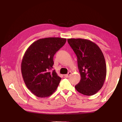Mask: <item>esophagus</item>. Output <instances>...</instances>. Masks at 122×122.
<instances>
[{
  "instance_id": "1",
  "label": "esophagus",
  "mask_w": 122,
  "mask_h": 122,
  "mask_svg": "<svg viewBox=\"0 0 122 122\" xmlns=\"http://www.w3.org/2000/svg\"><path fill=\"white\" fill-rule=\"evenodd\" d=\"M71 71H69L68 73V74H66V75H65L64 76L65 77H66V78H68L69 77L71 76Z\"/></svg>"
}]
</instances>
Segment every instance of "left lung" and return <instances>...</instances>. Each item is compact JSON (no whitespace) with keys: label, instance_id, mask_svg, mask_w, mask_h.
I'll return each instance as SVG.
<instances>
[{"label":"left lung","instance_id":"1","mask_svg":"<svg viewBox=\"0 0 122 122\" xmlns=\"http://www.w3.org/2000/svg\"><path fill=\"white\" fill-rule=\"evenodd\" d=\"M67 41L77 57L81 76L75 88L83 95H94L102 87L106 78V65L102 51L87 39L71 38Z\"/></svg>","mask_w":122,"mask_h":122}]
</instances>
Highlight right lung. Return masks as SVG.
<instances>
[{"label":"right lung","instance_id":"obj_1","mask_svg":"<svg viewBox=\"0 0 122 122\" xmlns=\"http://www.w3.org/2000/svg\"><path fill=\"white\" fill-rule=\"evenodd\" d=\"M66 38L48 37L34 42L22 59L24 81L31 92L38 97H46L55 92L61 78L52 70L54 55L63 47Z\"/></svg>","mask_w":122,"mask_h":122}]
</instances>
